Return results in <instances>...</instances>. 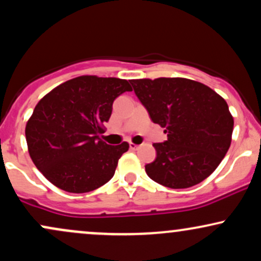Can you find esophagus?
Listing matches in <instances>:
<instances>
[{
	"instance_id": "1",
	"label": "esophagus",
	"mask_w": 261,
	"mask_h": 261,
	"mask_svg": "<svg viewBox=\"0 0 261 261\" xmlns=\"http://www.w3.org/2000/svg\"><path fill=\"white\" fill-rule=\"evenodd\" d=\"M128 146H130V149H131V151H136V149L139 148V146L135 145V143H133V142L128 143Z\"/></svg>"
}]
</instances>
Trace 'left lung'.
Wrapping results in <instances>:
<instances>
[{
    "instance_id": "8db88e82",
    "label": "left lung",
    "mask_w": 261,
    "mask_h": 261,
    "mask_svg": "<svg viewBox=\"0 0 261 261\" xmlns=\"http://www.w3.org/2000/svg\"><path fill=\"white\" fill-rule=\"evenodd\" d=\"M134 92L167 141L153 143L157 157L146 164L152 180L170 189L194 187L214 173L230 146L233 118L226 100L188 79L131 80Z\"/></svg>"
}]
</instances>
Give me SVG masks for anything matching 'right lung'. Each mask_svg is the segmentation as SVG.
Segmentation results:
<instances>
[{"mask_svg": "<svg viewBox=\"0 0 261 261\" xmlns=\"http://www.w3.org/2000/svg\"><path fill=\"white\" fill-rule=\"evenodd\" d=\"M131 92L126 80L81 76L47 93L25 126L29 154L55 187L82 194L100 188L115 173L128 143L110 146L99 139L113 103Z\"/></svg>", "mask_w": 261, "mask_h": 261, "instance_id": "add662e5", "label": "right lung"}]
</instances>
